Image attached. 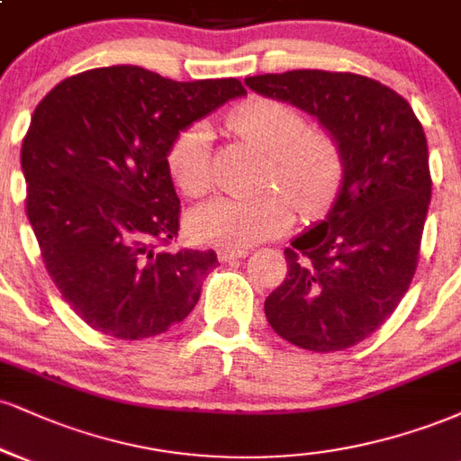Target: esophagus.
<instances>
[{
    "label": "esophagus",
    "instance_id": "1",
    "mask_svg": "<svg viewBox=\"0 0 461 461\" xmlns=\"http://www.w3.org/2000/svg\"><path fill=\"white\" fill-rule=\"evenodd\" d=\"M249 251L247 249H219V259L221 262H231V259H240V258H245Z\"/></svg>",
    "mask_w": 461,
    "mask_h": 461
}]
</instances>
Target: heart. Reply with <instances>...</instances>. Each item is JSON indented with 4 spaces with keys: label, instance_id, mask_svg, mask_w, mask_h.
<instances>
[{
    "label": "heart",
    "instance_id": "b5f03b06",
    "mask_svg": "<svg viewBox=\"0 0 461 461\" xmlns=\"http://www.w3.org/2000/svg\"><path fill=\"white\" fill-rule=\"evenodd\" d=\"M231 129L268 154L264 193L258 197H221L191 214V234L208 245L240 249L290 230L294 203L304 216L318 214L335 199L346 177V152L329 129L312 126L301 107L273 96L249 98L231 113ZM167 171L186 197H203L212 185L210 129L186 126L167 148Z\"/></svg>",
    "mask_w": 461,
    "mask_h": 461
}]
</instances>
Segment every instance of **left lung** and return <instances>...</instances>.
I'll return each mask as SVG.
<instances>
[{
  "label": "left lung",
  "mask_w": 461,
  "mask_h": 461,
  "mask_svg": "<svg viewBox=\"0 0 461 461\" xmlns=\"http://www.w3.org/2000/svg\"><path fill=\"white\" fill-rule=\"evenodd\" d=\"M245 83L309 111L346 152L335 206L285 249L287 275L264 312L303 350H348L391 318L412 284L431 199L423 126L406 98L354 72L287 70Z\"/></svg>",
  "instance_id": "obj_1"
}]
</instances>
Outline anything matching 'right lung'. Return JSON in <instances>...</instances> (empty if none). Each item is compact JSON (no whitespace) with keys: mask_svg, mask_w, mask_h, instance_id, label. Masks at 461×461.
<instances>
[{"mask_svg":"<svg viewBox=\"0 0 461 461\" xmlns=\"http://www.w3.org/2000/svg\"><path fill=\"white\" fill-rule=\"evenodd\" d=\"M245 94L238 79L109 66L38 103L21 148L27 219L55 287L94 330L146 339L193 312L219 262L212 249H167L180 199L165 157L176 132Z\"/></svg>","mask_w":461,"mask_h":461,"instance_id":"1","label":"right lung"}]
</instances>
